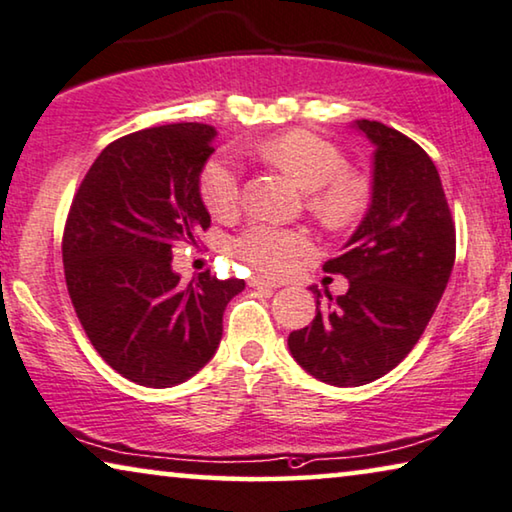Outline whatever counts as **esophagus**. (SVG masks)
<instances>
[{
  "label": "esophagus",
  "instance_id": "obj_1",
  "mask_svg": "<svg viewBox=\"0 0 512 512\" xmlns=\"http://www.w3.org/2000/svg\"><path fill=\"white\" fill-rule=\"evenodd\" d=\"M248 285H250V287H257V289H276L278 282L266 280V278H259V276H253V278L248 280Z\"/></svg>",
  "mask_w": 512,
  "mask_h": 512
}]
</instances>
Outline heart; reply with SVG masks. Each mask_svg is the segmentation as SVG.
Returning <instances> with one entry per match:
<instances>
[{"label": "heart", "mask_w": 512, "mask_h": 512, "mask_svg": "<svg viewBox=\"0 0 512 512\" xmlns=\"http://www.w3.org/2000/svg\"><path fill=\"white\" fill-rule=\"evenodd\" d=\"M257 154L276 165L296 186L308 190V207L331 230L352 227L368 207V186L347 172V158L333 142L310 131H289L257 144ZM200 195L213 216L239 207L241 177L232 158L213 156L202 167ZM312 250L310 236L269 223L248 225L234 239V253L269 276L292 271Z\"/></svg>", "instance_id": "obj_1"}]
</instances>
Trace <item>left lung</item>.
I'll list each match as a JSON object with an SVG mask.
<instances>
[{
  "instance_id": "left-lung-1",
  "label": "left lung",
  "mask_w": 512,
  "mask_h": 512,
  "mask_svg": "<svg viewBox=\"0 0 512 512\" xmlns=\"http://www.w3.org/2000/svg\"><path fill=\"white\" fill-rule=\"evenodd\" d=\"M375 144L370 209L345 253L324 271L347 294L319 301L310 326L289 333V352L331 386H363L391 372L421 338L455 262V223L432 158L379 121H354Z\"/></svg>"
}]
</instances>
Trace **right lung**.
I'll return each mask as SVG.
<instances>
[{
  "label": "right lung",
  "instance_id": "add662e5",
  "mask_svg": "<svg viewBox=\"0 0 512 512\" xmlns=\"http://www.w3.org/2000/svg\"><path fill=\"white\" fill-rule=\"evenodd\" d=\"M216 128L167 124L101 151L68 211L61 257L68 296L91 345L121 377L177 386L223 338V312L246 287L209 271L181 282L172 248L195 243L211 216L200 174Z\"/></svg>",
  "mask_w": 512,
  "mask_h": 512
}]
</instances>
